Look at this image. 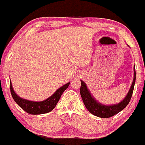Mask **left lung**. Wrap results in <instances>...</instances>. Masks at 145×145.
Listing matches in <instances>:
<instances>
[{"instance_id": "1", "label": "left lung", "mask_w": 145, "mask_h": 145, "mask_svg": "<svg viewBox=\"0 0 145 145\" xmlns=\"http://www.w3.org/2000/svg\"><path fill=\"white\" fill-rule=\"evenodd\" d=\"M135 81L136 71L135 68H134V79L131 87H130L128 94L123 99V100L121 101L118 104L112 105H104L99 103L94 98L93 96L91 95L89 90L87 88L86 84L82 80H81V87H80V95L82 99L85 107L92 115L103 118H110V117L115 116L117 113L120 112L128 105L130 99H131L132 93H133Z\"/></svg>"}]
</instances>
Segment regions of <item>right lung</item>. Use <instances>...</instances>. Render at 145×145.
Masks as SVG:
<instances>
[{"label":"right lung","instance_id":"1","mask_svg":"<svg viewBox=\"0 0 145 145\" xmlns=\"http://www.w3.org/2000/svg\"><path fill=\"white\" fill-rule=\"evenodd\" d=\"M69 83L70 82L67 83L61 88H59V89H57V91L49 98L44 101H40V102L26 100V99H22L19 97L13 89L11 82H10V90H11L12 97L14 101L22 109H24V111L29 114L39 115L48 113L53 110L57 105L63 92L65 91L69 86Z\"/></svg>","mask_w":145,"mask_h":145}]
</instances>
